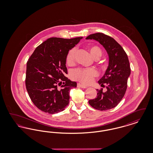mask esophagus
Here are the masks:
<instances>
[{
    "instance_id": "34e87169",
    "label": "esophagus",
    "mask_w": 153,
    "mask_h": 153,
    "mask_svg": "<svg viewBox=\"0 0 153 153\" xmlns=\"http://www.w3.org/2000/svg\"><path fill=\"white\" fill-rule=\"evenodd\" d=\"M77 87H79L80 88H87V87L85 86V85H84L82 84H81L80 83H78L77 84Z\"/></svg>"
}]
</instances>
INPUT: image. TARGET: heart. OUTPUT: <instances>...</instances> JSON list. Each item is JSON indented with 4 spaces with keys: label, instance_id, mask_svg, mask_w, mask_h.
Returning a JSON list of instances; mask_svg holds the SVG:
<instances>
[{
    "label": "heart",
    "instance_id": "b5f03b06",
    "mask_svg": "<svg viewBox=\"0 0 153 153\" xmlns=\"http://www.w3.org/2000/svg\"><path fill=\"white\" fill-rule=\"evenodd\" d=\"M88 49L95 59H97L102 57V49L98 46L91 45L88 46ZM76 54V49L75 48L71 49L68 52L66 56V62L68 65L72 66L75 64ZM98 74L97 71L94 68H79L73 71L71 76L74 80L80 81L84 84H89L94 81Z\"/></svg>",
    "mask_w": 153,
    "mask_h": 153
}]
</instances>
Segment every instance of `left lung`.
Here are the masks:
<instances>
[{
    "instance_id": "left-lung-1",
    "label": "left lung",
    "mask_w": 153,
    "mask_h": 153,
    "mask_svg": "<svg viewBox=\"0 0 153 153\" xmlns=\"http://www.w3.org/2000/svg\"><path fill=\"white\" fill-rule=\"evenodd\" d=\"M87 39H95L103 46L109 56V65L104 75L98 81L101 87L97 89L96 98L89 104L95 109L106 111L115 107L122 100L127 88V80L131 73L129 60L123 48L112 37L102 33L91 34ZM106 86H105V85Z\"/></svg>"
}]
</instances>
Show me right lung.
Segmentation results:
<instances>
[{
	"instance_id": "1",
	"label": "right lung",
	"mask_w": 153,
	"mask_h": 153,
	"mask_svg": "<svg viewBox=\"0 0 153 153\" xmlns=\"http://www.w3.org/2000/svg\"><path fill=\"white\" fill-rule=\"evenodd\" d=\"M81 38H49L30 57L25 84L31 101L38 109L54 114L64 111L69 104L70 90L76 87L77 83L65 76L66 56Z\"/></svg>"
}]
</instances>
